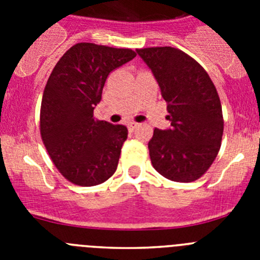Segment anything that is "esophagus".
Returning <instances> with one entry per match:
<instances>
[{
    "label": "esophagus",
    "mask_w": 260,
    "mask_h": 260,
    "mask_svg": "<svg viewBox=\"0 0 260 260\" xmlns=\"http://www.w3.org/2000/svg\"><path fill=\"white\" fill-rule=\"evenodd\" d=\"M127 127H128V130H130V132H133L134 128L138 127V123L137 122H128Z\"/></svg>",
    "instance_id": "34e87169"
}]
</instances>
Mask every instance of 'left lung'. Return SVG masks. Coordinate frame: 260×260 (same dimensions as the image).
<instances>
[{
    "label": "left lung",
    "mask_w": 260,
    "mask_h": 260,
    "mask_svg": "<svg viewBox=\"0 0 260 260\" xmlns=\"http://www.w3.org/2000/svg\"><path fill=\"white\" fill-rule=\"evenodd\" d=\"M157 80L171 127L153 130L151 162L162 177L191 182L208 171L221 146V103L210 75L185 52L172 47L137 49Z\"/></svg>",
    "instance_id": "1"
}]
</instances>
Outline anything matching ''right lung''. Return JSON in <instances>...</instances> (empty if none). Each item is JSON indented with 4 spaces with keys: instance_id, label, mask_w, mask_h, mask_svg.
Returning <instances> with one entry per match:
<instances>
[{
    "instance_id": "right-lung-1",
    "label": "right lung",
    "mask_w": 260,
    "mask_h": 260,
    "mask_svg": "<svg viewBox=\"0 0 260 260\" xmlns=\"http://www.w3.org/2000/svg\"><path fill=\"white\" fill-rule=\"evenodd\" d=\"M134 50L78 43L59 58L45 86L40 134L59 173L79 186L113 176L127 128L93 118L110 71L132 61Z\"/></svg>"
}]
</instances>
